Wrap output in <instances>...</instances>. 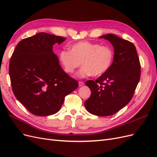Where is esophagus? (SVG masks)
I'll list each match as a JSON object with an SVG mask.
<instances>
[{
	"mask_svg": "<svg viewBox=\"0 0 157 157\" xmlns=\"http://www.w3.org/2000/svg\"><path fill=\"white\" fill-rule=\"evenodd\" d=\"M84 84V83L83 82H82V81H79V82H78L79 86H83Z\"/></svg>",
	"mask_w": 157,
	"mask_h": 157,
	"instance_id": "esophagus-1",
	"label": "esophagus"
}]
</instances>
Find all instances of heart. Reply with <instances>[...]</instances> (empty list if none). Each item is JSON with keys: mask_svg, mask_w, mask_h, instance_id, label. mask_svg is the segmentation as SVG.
Here are the masks:
<instances>
[{"mask_svg": "<svg viewBox=\"0 0 157 157\" xmlns=\"http://www.w3.org/2000/svg\"><path fill=\"white\" fill-rule=\"evenodd\" d=\"M59 56L67 73H74L81 64L82 67L78 73L80 77L92 75L98 77L110 68L114 59V51L107 45L81 41L71 46L69 51H60Z\"/></svg>", "mask_w": 157, "mask_h": 157, "instance_id": "heart-1", "label": "heart"}]
</instances>
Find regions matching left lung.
Returning a JSON list of instances; mask_svg holds the SVG:
<instances>
[{
	"label": "left lung",
	"mask_w": 157,
	"mask_h": 157,
	"mask_svg": "<svg viewBox=\"0 0 157 157\" xmlns=\"http://www.w3.org/2000/svg\"><path fill=\"white\" fill-rule=\"evenodd\" d=\"M99 38L114 46L113 62L95 81L86 82L92 94L84 106L91 114L105 117L114 115L130 102L140 81L141 65L132 42L113 34Z\"/></svg>",
	"instance_id": "obj_1"
}]
</instances>
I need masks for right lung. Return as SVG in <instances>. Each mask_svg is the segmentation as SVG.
<instances>
[{"label": "right lung", "mask_w": 157, "mask_h": 157, "mask_svg": "<svg viewBox=\"0 0 157 157\" xmlns=\"http://www.w3.org/2000/svg\"><path fill=\"white\" fill-rule=\"evenodd\" d=\"M66 38L46 33L21 40L11 56L9 75L12 91L17 100L36 116L58 112L66 96L78 87L61 67L53 53L54 44Z\"/></svg>", "instance_id": "right-lung-1"}]
</instances>
